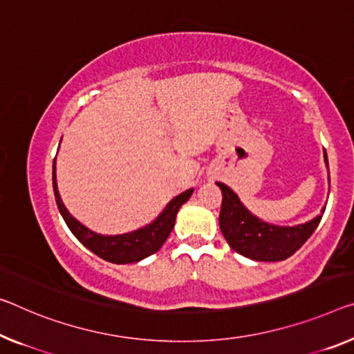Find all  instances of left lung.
<instances>
[{"label": "left lung", "instance_id": "left-lung-1", "mask_svg": "<svg viewBox=\"0 0 354 354\" xmlns=\"http://www.w3.org/2000/svg\"><path fill=\"white\" fill-rule=\"evenodd\" d=\"M324 160L328 165V155L324 150ZM221 189L220 230L230 247L242 257L254 261H283L296 253L322 221V215L317 218L295 227H280L268 225L253 216L243 207L237 194L230 187L216 183Z\"/></svg>", "mask_w": 354, "mask_h": 354}]
</instances>
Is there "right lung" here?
I'll use <instances>...</instances> for the list:
<instances>
[{"label":"right lung","mask_w":354,"mask_h":354,"mask_svg":"<svg viewBox=\"0 0 354 354\" xmlns=\"http://www.w3.org/2000/svg\"><path fill=\"white\" fill-rule=\"evenodd\" d=\"M52 180L58 210L71 232H73L74 236L77 237V241L82 242L90 252H93L100 258L109 261V263L115 264L138 263V261L158 252L162 243L166 242V239L169 237L174 223H176L178 209H180L182 204L187 203L189 196L193 194V189H187V192H183L182 194L176 196V198L167 204V207L158 218L151 223V225L142 227V230L122 234V236H101V234L86 230L84 225H80L77 220H74L73 216L69 215L66 207L63 205L57 189L55 161H53Z\"/></svg>","instance_id":"right-lung-1"}]
</instances>
